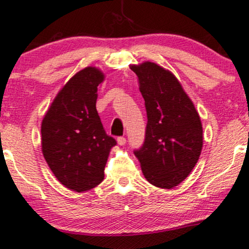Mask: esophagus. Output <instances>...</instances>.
<instances>
[{
    "instance_id": "1",
    "label": "esophagus",
    "mask_w": 249,
    "mask_h": 249,
    "mask_svg": "<svg viewBox=\"0 0 249 249\" xmlns=\"http://www.w3.org/2000/svg\"><path fill=\"white\" fill-rule=\"evenodd\" d=\"M116 141H118V144L119 145H124L125 144V139H124V137H119V139L116 140Z\"/></svg>"
}]
</instances>
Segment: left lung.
<instances>
[{
    "mask_svg": "<svg viewBox=\"0 0 249 249\" xmlns=\"http://www.w3.org/2000/svg\"><path fill=\"white\" fill-rule=\"evenodd\" d=\"M144 99L145 141L135 151L145 179L172 189L194 170L203 149V125L194 102L175 74L153 61L130 65Z\"/></svg>",
    "mask_w": 249,
    "mask_h": 249,
    "instance_id": "left-lung-1",
    "label": "left lung"
}]
</instances>
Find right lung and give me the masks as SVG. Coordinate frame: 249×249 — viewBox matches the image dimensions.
Returning a JSON list of instances; mask_svg holds the SVG:
<instances>
[{
    "label": "right lung",
    "instance_id": "add662e5",
    "mask_svg": "<svg viewBox=\"0 0 249 249\" xmlns=\"http://www.w3.org/2000/svg\"><path fill=\"white\" fill-rule=\"evenodd\" d=\"M105 78L95 66L75 73L55 95L40 125L44 159L58 182L75 192L89 191L104 180L116 144L96 112L98 87Z\"/></svg>",
    "mask_w": 249,
    "mask_h": 249
}]
</instances>
